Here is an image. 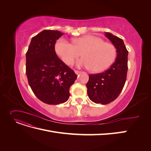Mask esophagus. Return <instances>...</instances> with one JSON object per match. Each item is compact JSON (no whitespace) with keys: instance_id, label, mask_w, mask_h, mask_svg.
I'll return each mask as SVG.
<instances>
[{"instance_id":"1","label":"esophagus","mask_w":151,"mask_h":151,"mask_svg":"<svg viewBox=\"0 0 151 151\" xmlns=\"http://www.w3.org/2000/svg\"><path fill=\"white\" fill-rule=\"evenodd\" d=\"M74 72H75V73L76 74H77V75H78V74H80L82 72L81 71H79V70H74Z\"/></svg>"}]
</instances>
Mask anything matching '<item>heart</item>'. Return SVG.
<instances>
[{"label": "heart", "instance_id": "heart-1", "mask_svg": "<svg viewBox=\"0 0 151 151\" xmlns=\"http://www.w3.org/2000/svg\"><path fill=\"white\" fill-rule=\"evenodd\" d=\"M55 50L65 64L72 65L74 60L83 57L77 62L79 67H89L90 70L98 72L106 69L115 60L116 50L113 45L104 42L98 36L84 35L73 40V45L63 38L55 45Z\"/></svg>", "mask_w": 151, "mask_h": 151}]
</instances>
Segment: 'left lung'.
Segmentation results:
<instances>
[{
    "instance_id": "obj_1",
    "label": "left lung",
    "mask_w": 151,
    "mask_h": 151,
    "mask_svg": "<svg viewBox=\"0 0 151 151\" xmlns=\"http://www.w3.org/2000/svg\"><path fill=\"white\" fill-rule=\"evenodd\" d=\"M105 36L116 49V60L105 72L89 75L86 84L89 99L102 104L113 101L122 92L127 79L129 53L123 40L107 32Z\"/></svg>"
}]
</instances>
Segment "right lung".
<instances>
[{
	"instance_id": "obj_1",
	"label": "right lung",
	"mask_w": 151,
	"mask_h": 151,
	"mask_svg": "<svg viewBox=\"0 0 151 151\" xmlns=\"http://www.w3.org/2000/svg\"><path fill=\"white\" fill-rule=\"evenodd\" d=\"M63 34L56 30L42 31L32 38L26 54L29 85L36 96L48 104L67 101L77 76L55 53V45Z\"/></svg>"
}]
</instances>
